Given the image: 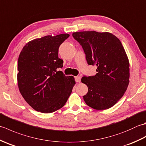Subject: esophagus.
<instances>
[{
  "instance_id": "1",
  "label": "esophagus",
  "mask_w": 146,
  "mask_h": 146,
  "mask_svg": "<svg viewBox=\"0 0 146 146\" xmlns=\"http://www.w3.org/2000/svg\"><path fill=\"white\" fill-rule=\"evenodd\" d=\"M75 81L76 82L78 83V82H80V81H81V76H75Z\"/></svg>"
}]
</instances>
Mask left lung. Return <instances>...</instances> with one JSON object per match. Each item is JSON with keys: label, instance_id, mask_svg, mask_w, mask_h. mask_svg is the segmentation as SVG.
Here are the masks:
<instances>
[{"label": "left lung", "instance_id": "8db88e82", "mask_svg": "<svg viewBox=\"0 0 146 146\" xmlns=\"http://www.w3.org/2000/svg\"><path fill=\"white\" fill-rule=\"evenodd\" d=\"M72 35L82 46L88 64L97 67L95 75L82 77V82L88 89L83 99L94 109H108L122 97L129 83V63L124 48L109 33L83 31Z\"/></svg>", "mask_w": 146, "mask_h": 146}]
</instances>
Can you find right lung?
<instances>
[{
    "label": "right lung",
    "instance_id": "1",
    "mask_svg": "<svg viewBox=\"0 0 146 146\" xmlns=\"http://www.w3.org/2000/svg\"><path fill=\"white\" fill-rule=\"evenodd\" d=\"M70 35L46 36L27 42L17 63V82L21 94L31 107L42 113H51L66 104L75 84L73 76L58 68L63 61L58 58L60 46Z\"/></svg>",
    "mask_w": 146,
    "mask_h": 146
}]
</instances>
